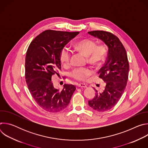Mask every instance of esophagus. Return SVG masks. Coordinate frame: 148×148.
<instances>
[{
	"label": "esophagus",
	"instance_id": "obj_1",
	"mask_svg": "<svg viewBox=\"0 0 148 148\" xmlns=\"http://www.w3.org/2000/svg\"><path fill=\"white\" fill-rule=\"evenodd\" d=\"M77 87H79V88H87V85H86L85 84L80 83V84H78Z\"/></svg>",
	"mask_w": 148,
	"mask_h": 148
}]
</instances>
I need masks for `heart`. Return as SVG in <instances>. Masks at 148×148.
I'll return each instance as SVG.
<instances>
[{
	"label": "heart",
	"mask_w": 148,
	"mask_h": 148,
	"mask_svg": "<svg viewBox=\"0 0 148 148\" xmlns=\"http://www.w3.org/2000/svg\"><path fill=\"white\" fill-rule=\"evenodd\" d=\"M74 49L87 56V60L94 66L100 65L104 62L107 56L108 49L105 45L97 46L96 42L91 39H84L78 41L74 45ZM71 53L70 50L64 47L61 49L59 58L62 66H69L70 64ZM93 73L89 67H78L74 69L70 73V76L78 81H85Z\"/></svg>",
	"instance_id": "b5f03b06"
}]
</instances>
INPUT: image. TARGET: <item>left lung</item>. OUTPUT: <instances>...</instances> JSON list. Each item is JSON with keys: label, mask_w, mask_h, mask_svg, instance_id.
Here are the masks:
<instances>
[{"label": "left lung", "mask_w": 148, "mask_h": 148, "mask_svg": "<svg viewBox=\"0 0 148 148\" xmlns=\"http://www.w3.org/2000/svg\"><path fill=\"white\" fill-rule=\"evenodd\" d=\"M88 33L101 40L108 47L106 61L98 73L99 77L106 83L105 90L99 93L95 89V96L88 101L89 106L93 110L104 112L115 106L125 91L130 70L128 57L119 39L112 33L102 30Z\"/></svg>", "instance_id": "8db88e82"}]
</instances>
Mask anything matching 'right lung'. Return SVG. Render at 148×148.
Returning a JSON list of instances; mask_svg holds the SVG:
<instances>
[{
    "mask_svg": "<svg viewBox=\"0 0 148 148\" xmlns=\"http://www.w3.org/2000/svg\"><path fill=\"white\" fill-rule=\"evenodd\" d=\"M79 32L47 30L30 44L25 60V78L29 91L39 106L50 112L64 110L76 88L64 84L62 91L54 87L51 77L61 70L60 51Z\"/></svg>",
    "mask_w": 148,
    "mask_h": 148,
    "instance_id": "add662e5",
    "label": "right lung"
}]
</instances>
